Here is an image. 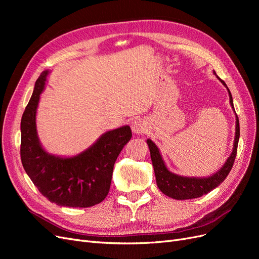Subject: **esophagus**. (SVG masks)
Segmentation results:
<instances>
[{"mask_svg": "<svg viewBox=\"0 0 259 259\" xmlns=\"http://www.w3.org/2000/svg\"><path fill=\"white\" fill-rule=\"evenodd\" d=\"M146 122L143 119H136L132 123V131L135 134H143L146 132Z\"/></svg>", "mask_w": 259, "mask_h": 259, "instance_id": "34e87169", "label": "esophagus"}]
</instances>
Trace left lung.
<instances>
[{
  "label": "left lung",
  "mask_w": 259,
  "mask_h": 259,
  "mask_svg": "<svg viewBox=\"0 0 259 259\" xmlns=\"http://www.w3.org/2000/svg\"><path fill=\"white\" fill-rule=\"evenodd\" d=\"M221 81L227 88L226 83L223 80ZM227 90H228V93H229L230 104L234 109L231 93L228 88H227ZM239 137H240V125H239V117L237 115L236 138H234V146H233L232 153L228 158V160H227V162L224 164V166L219 169L216 174L206 178L184 177V176H178L176 174L170 173L162 160V156L159 152L158 147L155 146V144L151 139H148L147 144L149 146V149H150L151 161L154 168L156 185H158L159 189L164 194L167 195V197L176 199V200H189V199L200 198L202 195H204L209 191L215 189V188L221 185L226 179V177L228 176L233 166V163H234V160H236V155L238 151Z\"/></svg>",
  "instance_id": "1"
}]
</instances>
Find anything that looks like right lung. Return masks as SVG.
<instances>
[{"instance_id":"1","label":"right lung","mask_w":259,"mask_h":259,"mask_svg":"<svg viewBox=\"0 0 259 259\" xmlns=\"http://www.w3.org/2000/svg\"><path fill=\"white\" fill-rule=\"evenodd\" d=\"M49 70L35 82L21 117L20 158L26 173L46 199L57 205L90 207L104 201L110 189L114 163L132 138L130 126L107 132L88 150L73 158L49 154L36 135L35 113Z\"/></svg>"}]
</instances>
